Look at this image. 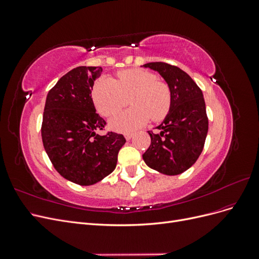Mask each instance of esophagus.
Instances as JSON below:
<instances>
[{"label":"esophagus","mask_w":259,"mask_h":259,"mask_svg":"<svg viewBox=\"0 0 259 259\" xmlns=\"http://www.w3.org/2000/svg\"><path fill=\"white\" fill-rule=\"evenodd\" d=\"M124 136H125V138H126V140H130V139H132L133 134H132V133H126V134H125Z\"/></svg>","instance_id":"esophagus-1"}]
</instances>
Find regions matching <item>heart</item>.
I'll return each mask as SVG.
<instances>
[{
    "mask_svg": "<svg viewBox=\"0 0 259 259\" xmlns=\"http://www.w3.org/2000/svg\"><path fill=\"white\" fill-rule=\"evenodd\" d=\"M117 79L103 77L93 89V99L98 111L111 116L126 106L131 97L132 108L111 120V126L120 132H133L150 120L160 121L169 110V86L158 80L154 73L142 69H128L117 73Z\"/></svg>",
    "mask_w": 259,
    "mask_h": 259,
    "instance_id": "heart-1",
    "label": "heart"
}]
</instances>
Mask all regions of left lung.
<instances>
[{
	"instance_id": "8db88e82",
	"label": "left lung",
	"mask_w": 259,
	"mask_h": 259,
	"mask_svg": "<svg viewBox=\"0 0 259 259\" xmlns=\"http://www.w3.org/2000/svg\"><path fill=\"white\" fill-rule=\"evenodd\" d=\"M158 71L169 86L171 100L159 133L149 131L151 145L143 154L149 167L165 175H178L198 160L208 131L205 101L189 74L166 62L144 65Z\"/></svg>"
}]
</instances>
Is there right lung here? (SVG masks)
Listing matches in <instances>:
<instances>
[{
    "label": "right lung",
    "mask_w": 259,
    "mask_h": 259,
    "mask_svg": "<svg viewBox=\"0 0 259 259\" xmlns=\"http://www.w3.org/2000/svg\"><path fill=\"white\" fill-rule=\"evenodd\" d=\"M101 67H76L60 77L46 97L41 134L43 146L58 173L80 186H91L111 174L117 153L126 143L122 134L104 130L96 113L93 85Z\"/></svg>",
    "instance_id": "1"
}]
</instances>
